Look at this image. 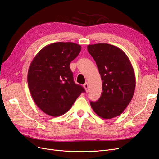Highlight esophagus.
Segmentation results:
<instances>
[{
	"label": "esophagus",
	"instance_id": "obj_1",
	"mask_svg": "<svg viewBox=\"0 0 159 159\" xmlns=\"http://www.w3.org/2000/svg\"><path fill=\"white\" fill-rule=\"evenodd\" d=\"M84 88H85V91L86 92H88L89 91V86H88V82H86L84 85Z\"/></svg>",
	"mask_w": 159,
	"mask_h": 159
}]
</instances>
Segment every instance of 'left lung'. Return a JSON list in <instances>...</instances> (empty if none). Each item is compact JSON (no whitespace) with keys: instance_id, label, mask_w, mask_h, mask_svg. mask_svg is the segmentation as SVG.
I'll use <instances>...</instances> for the list:
<instances>
[{"instance_id":"left-lung-1","label":"left lung","mask_w":159,"mask_h":159,"mask_svg":"<svg viewBox=\"0 0 159 159\" xmlns=\"http://www.w3.org/2000/svg\"><path fill=\"white\" fill-rule=\"evenodd\" d=\"M102 80V93L95 102L94 112L109 119L121 115L131 102L135 89V75L128 56L119 48L109 44L88 46Z\"/></svg>"}]
</instances>
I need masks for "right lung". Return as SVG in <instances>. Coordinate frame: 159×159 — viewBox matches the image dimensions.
I'll return each mask as SVG.
<instances>
[{
  "instance_id": "right-lung-1",
  "label": "right lung",
  "mask_w": 159,
  "mask_h": 159,
  "mask_svg": "<svg viewBox=\"0 0 159 159\" xmlns=\"http://www.w3.org/2000/svg\"><path fill=\"white\" fill-rule=\"evenodd\" d=\"M73 42L47 45L34 57L28 72V85L33 100L52 117L66 113L85 89L74 81L70 64L81 51Z\"/></svg>"
}]
</instances>
